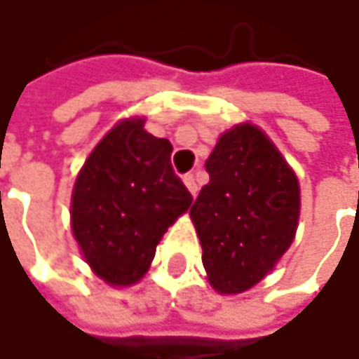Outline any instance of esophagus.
Wrapping results in <instances>:
<instances>
[{"mask_svg": "<svg viewBox=\"0 0 359 359\" xmlns=\"http://www.w3.org/2000/svg\"><path fill=\"white\" fill-rule=\"evenodd\" d=\"M184 184H187V189H189V191H191V195H195V193H197V189H199V187H197V180H195V177H193V175H184Z\"/></svg>", "mask_w": 359, "mask_h": 359, "instance_id": "obj_1", "label": "esophagus"}]
</instances>
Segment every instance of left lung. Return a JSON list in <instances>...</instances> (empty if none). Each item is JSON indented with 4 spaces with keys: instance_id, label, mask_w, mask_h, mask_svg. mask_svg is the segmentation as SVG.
Returning a JSON list of instances; mask_svg holds the SVG:
<instances>
[{
    "instance_id": "obj_1",
    "label": "left lung",
    "mask_w": 359,
    "mask_h": 359,
    "mask_svg": "<svg viewBox=\"0 0 359 359\" xmlns=\"http://www.w3.org/2000/svg\"><path fill=\"white\" fill-rule=\"evenodd\" d=\"M210 182L191 205L201 262L220 293H243L289 250L299 220V182L255 126L224 133L205 162Z\"/></svg>"
}]
</instances>
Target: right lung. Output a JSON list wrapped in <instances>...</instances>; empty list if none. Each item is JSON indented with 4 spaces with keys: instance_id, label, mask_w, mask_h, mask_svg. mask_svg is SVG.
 <instances>
[{
    "instance_id": "1",
    "label": "right lung",
    "mask_w": 359,
    "mask_h": 359,
    "mask_svg": "<svg viewBox=\"0 0 359 359\" xmlns=\"http://www.w3.org/2000/svg\"><path fill=\"white\" fill-rule=\"evenodd\" d=\"M172 145L143 128L116 124L87 158L72 191V231L93 272L109 285H133L193 195L175 175Z\"/></svg>"
}]
</instances>
